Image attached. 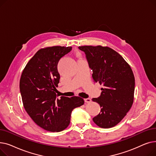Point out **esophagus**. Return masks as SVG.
Segmentation results:
<instances>
[{"mask_svg": "<svg viewBox=\"0 0 156 156\" xmlns=\"http://www.w3.org/2000/svg\"><path fill=\"white\" fill-rule=\"evenodd\" d=\"M84 101H85V102H86V103H90V102H91V99H90V98H87V99H85Z\"/></svg>", "mask_w": 156, "mask_h": 156, "instance_id": "1", "label": "esophagus"}]
</instances>
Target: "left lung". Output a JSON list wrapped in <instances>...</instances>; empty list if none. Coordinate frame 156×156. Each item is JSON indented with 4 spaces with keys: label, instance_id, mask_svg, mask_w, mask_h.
<instances>
[{
    "label": "left lung",
    "instance_id": "8db88e82",
    "mask_svg": "<svg viewBox=\"0 0 156 156\" xmlns=\"http://www.w3.org/2000/svg\"><path fill=\"white\" fill-rule=\"evenodd\" d=\"M95 82L103 85L101 95L92 101L101 106L93 118L101 128L116 126L123 119L133 102L135 78L129 64L117 52L108 47L81 46Z\"/></svg>",
    "mask_w": 156,
    "mask_h": 156
}]
</instances>
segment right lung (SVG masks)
<instances>
[{"label": "right lung", "mask_w": 156, "mask_h": 156, "mask_svg": "<svg viewBox=\"0 0 156 156\" xmlns=\"http://www.w3.org/2000/svg\"><path fill=\"white\" fill-rule=\"evenodd\" d=\"M71 47L54 46L39 50L27 64L20 79L24 108L35 123L43 129L59 132L70 123L72 111L84 104L79 97L58 98L56 87L60 75L57 64Z\"/></svg>", "instance_id": "obj_1"}]
</instances>
